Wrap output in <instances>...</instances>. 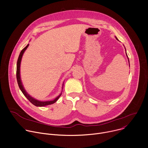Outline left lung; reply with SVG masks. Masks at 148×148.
Returning a JSON list of instances; mask_svg holds the SVG:
<instances>
[{
    "mask_svg": "<svg viewBox=\"0 0 148 148\" xmlns=\"http://www.w3.org/2000/svg\"><path fill=\"white\" fill-rule=\"evenodd\" d=\"M116 40H118V39L116 37ZM125 50H126V49H125ZM126 56H127V57H128V56H127V54H126ZM128 61H129V58H128ZM129 63H130V61H129Z\"/></svg>",
    "mask_w": 148,
    "mask_h": 148,
    "instance_id": "1",
    "label": "left lung"
}]
</instances>
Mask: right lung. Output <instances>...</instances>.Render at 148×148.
I'll return each instance as SVG.
<instances>
[{
    "label": "right lung",
    "instance_id": "right-lung-1",
    "mask_svg": "<svg viewBox=\"0 0 148 148\" xmlns=\"http://www.w3.org/2000/svg\"><path fill=\"white\" fill-rule=\"evenodd\" d=\"M29 44L22 50L19 54L18 60H17V69H16V78H17V83L18 87L20 89V90L22 91V92H23V94H24V95L27 98V99L32 103H33L34 105L36 107H44L46 106V105H51L53 104L54 103H55L58 99L60 98V97L61 95V93L54 100L52 101H40L38 100H37L36 99H34V98L32 97L29 94H28L26 90H25L23 85H22V82L21 81V78H20V63H21V60H22V56L23 55L24 52L25 51V50L27 49V48L29 46Z\"/></svg>",
    "mask_w": 148,
    "mask_h": 148
}]
</instances>
